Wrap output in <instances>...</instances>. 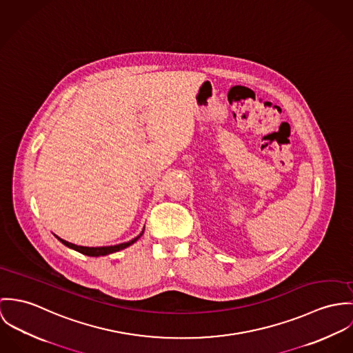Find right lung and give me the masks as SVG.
Masks as SVG:
<instances>
[{"label":"right lung","mask_w":353,"mask_h":353,"mask_svg":"<svg viewBox=\"0 0 353 353\" xmlns=\"http://www.w3.org/2000/svg\"><path fill=\"white\" fill-rule=\"evenodd\" d=\"M143 232H145V228H143V230H142L141 234L137 235L135 238H132V239L128 241V242H123V243H118V245H111V246H97V248L79 246V245H74V243H72V242H68V241L59 238L58 235H55L65 246H68V248H70V249H74L76 252H79V253H82V254H85V256H90V257H100V256H107V254L115 253V252L123 250V249L131 246L134 242H137V241L141 238V235L143 234Z\"/></svg>","instance_id":"add662e5"}]
</instances>
